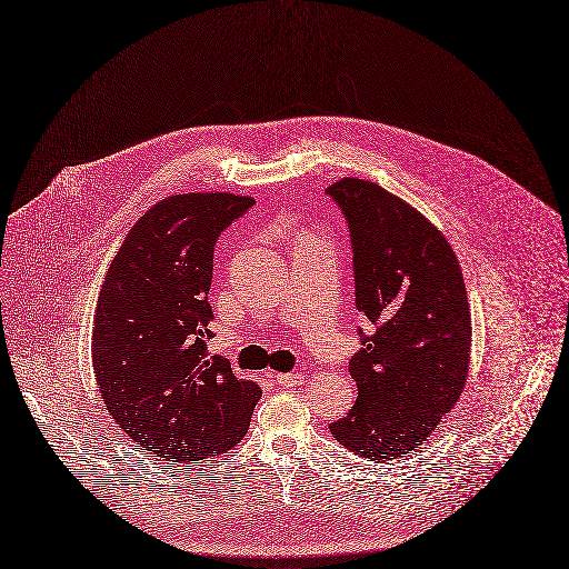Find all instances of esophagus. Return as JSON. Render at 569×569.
<instances>
[{
    "label": "esophagus",
    "mask_w": 569,
    "mask_h": 569,
    "mask_svg": "<svg viewBox=\"0 0 569 569\" xmlns=\"http://www.w3.org/2000/svg\"><path fill=\"white\" fill-rule=\"evenodd\" d=\"M302 382H305V376H302L300 371L280 373V376H278V385H282V387H287V389H293V387H298V385H302Z\"/></svg>",
    "instance_id": "34e87169"
}]
</instances>
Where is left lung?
Returning <instances> with one entry per match:
<instances>
[{
  "label": "left lung",
  "mask_w": 569,
  "mask_h": 569,
  "mask_svg": "<svg viewBox=\"0 0 569 569\" xmlns=\"http://www.w3.org/2000/svg\"><path fill=\"white\" fill-rule=\"evenodd\" d=\"M353 246L356 308L373 326L348 362L358 401L330 423L348 451L378 462L417 451L458 403L471 319L458 257L432 223L382 187L343 178L326 189Z\"/></svg>",
  "instance_id": "8db88e82"
}]
</instances>
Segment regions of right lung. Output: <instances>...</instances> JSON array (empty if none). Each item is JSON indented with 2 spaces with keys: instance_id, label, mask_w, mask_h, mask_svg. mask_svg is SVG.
<instances>
[{
  "instance_id": "1",
  "label": "right lung",
  "mask_w": 569,
  "mask_h": 569,
  "mask_svg": "<svg viewBox=\"0 0 569 569\" xmlns=\"http://www.w3.org/2000/svg\"><path fill=\"white\" fill-rule=\"evenodd\" d=\"M254 204L234 193H180L129 230L104 276L93 369L116 423L166 467L239 445L261 389L209 356L213 246Z\"/></svg>"
}]
</instances>
